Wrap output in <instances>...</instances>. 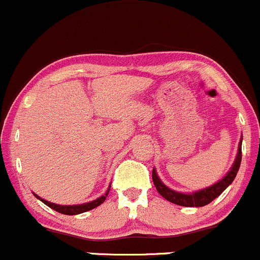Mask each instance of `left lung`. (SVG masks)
Listing matches in <instances>:
<instances>
[{"label": "left lung", "mask_w": 260, "mask_h": 260, "mask_svg": "<svg viewBox=\"0 0 260 260\" xmlns=\"http://www.w3.org/2000/svg\"><path fill=\"white\" fill-rule=\"evenodd\" d=\"M242 141H243V137H241L238 144V150H237V155L235 161H233L232 167L228 170L226 175L215 182L213 185H211L209 187H205V189L193 191V192H180V191H175L170 187H168L160 180V178L156 174L155 168L153 169L152 176H153V182L155 185V189L158 190V192L168 201L173 202V204L179 205V206H185V207H202L205 205L210 204L211 201H213L216 198H218L224 190L232 184V181L235 180L237 173H238L239 167H241V160H242Z\"/></svg>", "instance_id": "8db88e82"}]
</instances>
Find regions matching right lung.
Masks as SVG:
<instances>
[{"label":"right lung","mask_w":260,"mask_h":260,"mask_svg":"<svg viewBox=\"0 0 260 260\" xmlns=\"http://www.w3.org/2000/svg\"><path fill=\"white\" fill-rule=\"evenodd\" d=\"M110 189H111V184L110 186H108V189L106 192L104 193L102 196H100L99 199L93 200V201H90V202H86V204H80V205H58V204H53V202H49L47 201V200L39 198L37 193L33 192V195L36 196L37 199L41 200L43 204H45L47 206H49L50 209L58 211V212L62 213V215H79V213H82V212H86V211H90L92 209H95V207L100 206V205L102 204V202L105 201L107 198L108 192H110Z\"/></svg>","instance_id":"obj_1"}]
</instances>
